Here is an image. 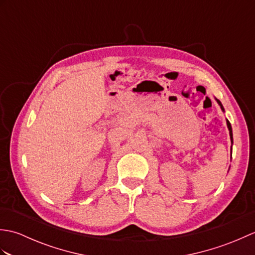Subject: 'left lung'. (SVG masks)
<instances>
[{"instance_id":"left-lung-1","label":"left lung","mask_w":255,"mask_h":255,"mask_svg":"<svg viewBox=\"0 0 255 255\" xmlns=\"http://www.w3.org/2000/svg\"><path fill=\"white\" fill-rule=\"evenodd\" d=\"M216 101H217V103H218V104H219V106H220V108H221V111L225 112V108H224L223 104H221V102H220L219 100H217V99H216ZM227 126H228V129H229V134H230L231 143H234V138H232V128H231V124L229 123L228 119H227ZM231 150H232V145H231Z\"/></svg>"}]
</instances>
